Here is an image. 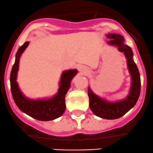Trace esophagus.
<instances>
[{
	"label": "esophagus",
	"instance_id": "34e87169",
	"mask_svg": "<svg viewBox=\"0 0 153 153\" xmlns=\"http://www.w3.org/2000/svg\"><path fill=\"white\" fill-rule=\"evenodd\" d=\"M79 70H81V67H79Z\"/></svg>",
	"mask_w": 153,
	"mask_h": 153
}]
</instances>
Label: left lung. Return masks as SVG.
Returning <instances> with one entry per match:
<instances>
[{
  "label": "left lung",
  "mask_w": 153,
  "mask_h": 153,
  "mask_svg": "<svg viewBox=\"0 0 153 153\" xmlns=\"http://www.w3.org/2000/svg\"><path fill=\"white\" fill-rule=\"evenodd\" d=\"M106 37L110 40L107 43L116 46L120 52H123L127 59V68L131 76V87L125 99L117 102H110L94 94L88 87L89 106L97 116L105 119H116L123 116L136 104L141 91V79L137 65L133 60V53L131 48L124 43V39L121 34H110Z\"/></svg>",
  "instance_id": "8db88e82"
}]
</instances>
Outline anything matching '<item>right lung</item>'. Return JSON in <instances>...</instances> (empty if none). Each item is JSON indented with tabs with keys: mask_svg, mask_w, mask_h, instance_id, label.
I'll use <instances>...</instances> for the list:
<instances>
[{
	"mask_svg": "<svg viewBox=\"0 0 153 153\" xmlns=\"http://www.w3.org/2000/svg\"><path fill=\"white\" fill-rule=\"evenodd\" d=\"M26 42L19 48L15 55V64L10 74V85L12 97L18 108L22 112L39 121H51L59 118L65 111V95L70 88L71 82L77 74L76 69L65 71L62 73L58 92L50 99L31 100L25 97L19 88L17 76L19 62L22 53L29 45Z\"/></svg>",
	"mask_w": 153,
	"mask_h": 153,
	"instance_id": "right-lung-1",
	"label": "right lung"
}]
</instances>
